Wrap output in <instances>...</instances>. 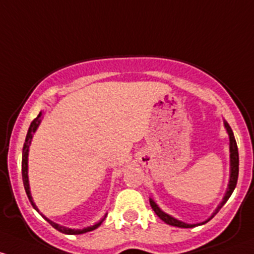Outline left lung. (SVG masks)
<instances>
[{
  "label": "left lung",
  "mask_w": 254,
  "mask_h": 254,
  "mask_svg": "<svg viewBox=\"0 0 254 254\" xmlns=\"http://www.w3.org/2000/svg\"><path fill=\"white\" fill-rule=\"evenodd\" d=\"M225 127H226V130L227 133H229V137H230V161H231V175H230V182H229V188H227V192L226 194H225L223 202L220 203V205L216 208V210L214 211L213 216L215 215L216 213H218L219 210H220L221 208H223V205L225 203L227 202V199L230 198V195L232 194V192H234L235 187H236L237 185V179H239V149H237V144H236V140H235V137H234V133H232V129L231 127L229 126V124L227 122H225ZM150 205L151 208H153V210L155 211L156 215L159 216V218L161 219L163 221H165L166 224L171 225V226H177V227H185V229H188V227H193L195 226V225H190V224H185L182 223V221L177 220V219L172 218V216L167 215V214L164 213V211H161L160 209H159V206L155 204V202H154L153 199H150ZM211 216V218H213ZM210 218V219H211ZM209 219V220H210ZM206 220V221H209ZM206 221L202 224H205ZM200 225V224H199Z\"/></svg>",
  "instance_id": "8db88e82"
}]
</instances>
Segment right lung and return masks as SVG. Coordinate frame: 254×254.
<instances>
[{"mask_svg":"<svg viewBox=\"0 0 254 254\" xmlns=\"http://www.w3.org/2000/svg\"><path fill=\"white\" fill-rule=\"evenodd\" d=\"M44 114L43 112H40V114L38 115V116L35 117V119L33 120V122L30 124V127L29 129H28V133H27V138H25V143L24 145H23V154H22V177H23V184H24V188H25V192H27V195L28 198H29L31 205L34 206V209H36L38 210V208H36V205L34 204L33 202V198H31L30 195V190H29V181H28V153H29V145H30V142H31V138H33V134L34 132L36 130V128H38L39 124H40L41 119H43ZM45 218V216H44ZM46 220H48V223L51 224L52 227H55L56 230H59L60 232H62V234H67V235H80V234H85V232H89V231H93V230H95L96 227H99L103 223V220L99 221L98 224L93 225V226H89L87 229H83V230H74V229H67V227H64V226H60L59 224H55L52 223V221H50L48 218H45Z\"/></svg>","mask_w":254,"mask_h":254,"instance_id":"right-lung-1","label":"right lung"}]
</instances>
